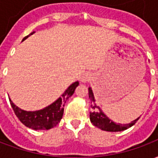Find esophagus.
<instances>
[{
    "mask_svg": "<svg viewBox=\"0 0 158 158\" xmlns=\"http://www.w3.org/2000/svg\"><path fill=\"white\" fill-rule=\"evenodd\" d=\"M88 79H89V76L87 75V74H84L81 77V79H80V81L82 83H86L88 81Z\"/></svg>",
    "mask_w": 158,
    "mask_h": 158,
    "instance_id": "1",
    "label": "esophagus"
}]
</instances>
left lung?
Returning a JSON list of instances; mask_svg holds the SVG:
<instances>
[{"mask_svg":"<svg viewBox=\"0 0 158 158\" xmlns=\"http://www.w3.org/2000/svg\"><path fill=\"white\" fill-rule=\"evenodd\" d=\"M88 90H89V100L91 101V103H92L90 105V107L93 109V112H91L89 114V119H90V122L92 123L93 125L97 127L98 129L104 130V131H108V132L123 131V130H125V129L132 127L137 122V120L139 118V117L135 120H133L132 122H130L129 123H125V124L117 123L113 122V120H111L105 113H103L100 106H96V104L95 103L96 100H95V96L93 94L92 89L89 87Z\"/></svg>","mask_w":158,"mask_h":158,"instance_id":"1","label":"left lung"}]
</instances>
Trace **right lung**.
Instances as JSON below:
<instances>
[{"mask_svg":"<svg viewBox=\"0 0 158 158\" xmlns=\"http://www.w3.org/2000/svg\"><path fill=\"white\" fill-rule=\"evenodd\" d=\"M33 34H35V31L24 37L22 41L25 40L29 36L32 35ZM79 84V81L73 83L58 99L56 100L51 105L45 106V108L37 111L23 110L16 106L10 98L9 101L16 116L19 118L21 123H23L26 127L35 130H47L54 128L61 121L63 115L66 102L69 100L70 96H73Z\"/></svg>","mask_w":158,"mask_h":158,"instance_id":"add662e5","label":"right lung"}]
</instances>
